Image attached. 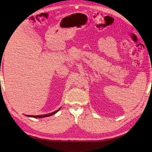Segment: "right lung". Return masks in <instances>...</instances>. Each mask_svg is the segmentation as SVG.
Masks as SVG:
<instances>
[{
  "label": "right lung",
  "instance_id": "right-lung-1",
  "mask_svg": "<svg viewBox=\"0 0 152 152\" xmlns=\"http://www.w3.org/2000/svg\"><path fill=\"white\" fill-rule=\"evenodd\" d=\"M60 109H61V108H59V109L56 110V111H54V112L50 113H48V114H45V115H26V116L29 117H34V118H44V117H46L53 115L57 113Z\"/></svg>",
  "mask_w": 152,
  "mask_h": 152
}]
</instances>
